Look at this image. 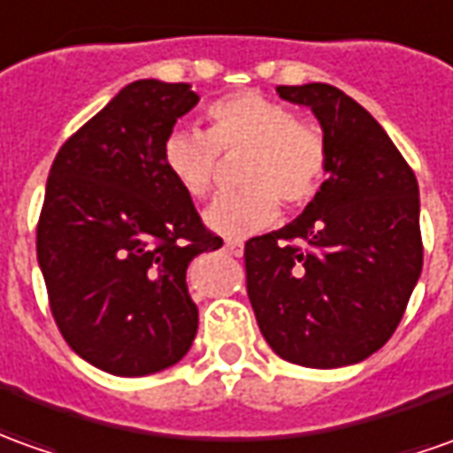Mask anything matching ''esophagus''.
<instances>
[{
    "label": "esophagus",
    "instance_id": "esophagus-1",
    "mask_svg": "<svg viewBox=\"0 0 453 453\" xmlns=\"http://www.w3.org/2000/svg\"><path fill=\"white\" fill-rule=\"evenodd\" d=\"M224 251L232 254V257H242V254H244V244H239V242H226V244H224Z\"/></svg>",
    "mask_w": 453,
    "mask_h": 453
}]
</instances>
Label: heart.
<instances>
[{
  "label": "heart",
  "instance_id": "heart-1",
  "mask_svg": "<svg viewBox=\"0 0 453 453\" xmlns=\"http://www.w3.org/2000/svg\"><path fill=\"white\" fill-rule=\"evenodd\" d=\"M207 118L209 133L174 127L162 142V162L187 195L204 199L217 180L219 152H246V189L209 204L204 224L211 232L239 239L279 219V199L288 209L316 199L327 170L326 137L318 127L296 120L288 105L257 90H242L211 103Z\"/></svg>",
  "mask_w": 453,
  "mask_h": 453
}]
</instances>
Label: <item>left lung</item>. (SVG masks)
<instances>
[{"instance_id": "obj_1", "label": "left lung", "mask_w": 453, "mask_h": 453, "mask_svg": "<svg viewBox=\"0 0 453 453\" xmlns=\"http://www.w3.org/2000/svg\"><path fill=\"white\" fill-rule=\"evenodd\" d=\"M276 93L318 118L327 180L291 224L246 242L249 301L283 360L363 363L397 330L422 273L419 185L382 126L340 88Z\"/></svg>"}]
</instances>
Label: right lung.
Wrapping results in <instances>:
<instances>
[{
  "mask_svg": "<svg viewBox=\"0 0 453 453\" xmlns=\"http://www.w3.org/2000/svg\"><path fill=\"white\" fill-rule=\"evenodd\" d=\"M199 96L189 83H127L58 150L36 257L71 350L103 372L142 377L180 363L196 335L187 266L221 239L162 162Z\"/></svg>",
  "mask_w": 453,
  "mask_h": 453,
  "instance_id": "obj_1",
  "label": "right lung"
}]
</instances>
